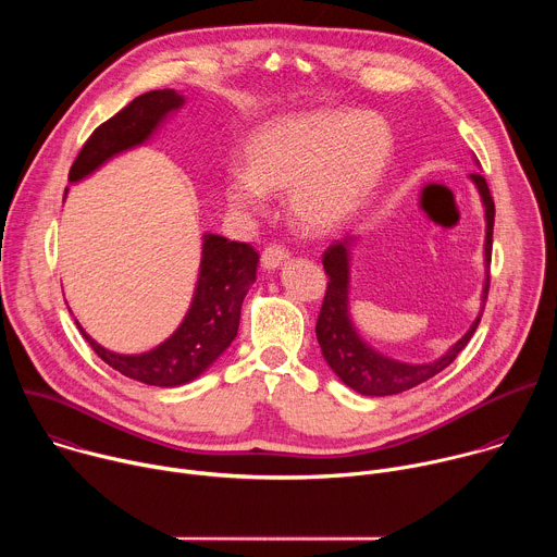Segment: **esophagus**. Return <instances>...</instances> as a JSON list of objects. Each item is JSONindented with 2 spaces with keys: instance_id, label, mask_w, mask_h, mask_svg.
<instances>
[{
  "instance_id": "obj_1",
  "label": "esophagus",
  "mask_w": 557,
  "mask_h": 557,
  "mask_svg": "<svg viewBox=\"0 0 557 557\" xmlns=\"http://www.w3.org/2000/svg\"><path fill=\"white\" fill-rule=\"evenodd\" d=\"M288 260V251L282 245H271L262 251V267L267 271H275L280 269L284 262Z\"/></svg>"
}]
</instances>
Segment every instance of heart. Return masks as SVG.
Listing matches in <instances>:
<instances>
[{"label":"heart","mask_w":557,"mask_h":557,"mask_svg":"<svg viewBox=\"0 0 557 557\" xmlns=\"http://www.w3.org/2000/svg\"><path fill=\"white\" fill-rule=\"evenodd\" d=\"M392 156V129L374 112L317 110L260 125L247 143V170L224 174L226 205L245 215L286 194L290 220L326 235L355 218L376 191Z\"/></svg>","instance_id":"heart-1"}]
</instances>
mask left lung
Listing matches in <instances>:
<instances>
[{
  "instance_id": "left-lung-1",
  "label": "left lung",
  "mask_w": 557,
  "mask_h": 557,
  "mask_svg": "<svg viewBox=\"0 0 557 557\" xmlns=\"http://www.w3.org/2000/svg\"><path fill=\"white\" fill-rule=\"evenodd\" d=\"M471 183L475 185L481 194L483 207H485V286H483V308L475 317L469 331L436 361L430 363H406L399 359H389L374 350L368 342L361 339L357 333L352 320H350V249L355 247V237H344L337 240L324 251V271L329 275V286L324 295V304L317 317V342L322 346V355L326 363L333 368V372L355 392L366 396H387V394H399L406 389H412L428 379L436 376L441 370H445L458 352L467 346L471 335L475 333L481 324V317L485 310L487 293H490V264H492V237H494V198L490 194L487 181L473 172L469 174Z\"/></svg>"
}]
</instances>
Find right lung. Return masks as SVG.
I'll use <instances>...</instances> for the list:
<instances>
[{"mask_svg": "<svg viewBox=\"0 0 557 557\" xmlns=\"http://www.w3.org/2000/svg\"><path fill=\"white\" fill-rule=\"evenodd\" d=\"M185 97L176 90H151L136 97L119 114L99 125L74 158L67 181L78 183L110 158L143 145L161 123L181 110ZM67 191V189H65ZM260 256L245 243L205 233L200 273L191 306L181 326L149 352L119 355L97 344L76 322L92 350L121 374L147 385L176 387L200 376L235 339L243 301L256 282Z\"/></svg>", "mask_w": 557, "mask_h": 557, "instance_id": "obj_1", "label": "right lung"}]
</instances>
